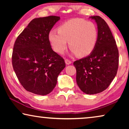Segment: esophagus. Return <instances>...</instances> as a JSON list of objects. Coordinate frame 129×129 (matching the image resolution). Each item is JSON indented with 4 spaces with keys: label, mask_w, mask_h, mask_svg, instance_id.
<instances>
[{
    "label": "esophagus",
    "mask_w": 129,
    "mask_h": 129,
    "mask_svg": "<svg viewBox=\"0 0 129 129\" xmlns=\"http://www.w3.org/2000/svg\"><path fill=\"white\" fill-rule=\"evenodd\" d=\"M65 63H66V64L67 65H69V64H71L72 61H70V60H69L66 59H65Z\"/></svg>",
    "instance_id": "obj_1"
}]
</instances>
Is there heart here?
I'll list each match as a JSON object with an SVG mask.
<instances>
[{
	"label": "heart",
	"mask_w": 129,
	"mask_h": 129,
	"mask_svg": "<svg viewBox=\"0 0 129 129\" xmlns=\"http://www.w3.org/2000/svg\"><path fill=\"white\" fill-rule=\"evenodd\" d=\"M49 41L54 52L63 54L69 45L72 54L80 56L93 52L98 39V30L94 23L82 19H73L59 26L58 30H51Z\"/></svg>",
	"instance_id": "heart-1"
}]
</instances>
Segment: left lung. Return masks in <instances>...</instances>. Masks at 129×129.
Listing matches in <instances>:
<instances>
[{
  "label": "left lung",
  "instance_id": "left-lung-1",
  "mask_svg": "<svg viewBox=\"0 0 129 129\" xmlns=\"http://www.w3.org/2000/svg\"><path fill=\"white\" fill-rule=\"evenodd\" d=\"M90 18L98 25V42L89 56L75 61L73 64L79 88L86 94H94L106 89L115 77L119 66V51L106 22L99 16Z\"/></svg>",
  "mask_w": 129,
  "mask_h": 129
}]
</instances>
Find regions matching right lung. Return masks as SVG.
Segmentation results:
<instances>
[{
  "label": "right lung",
  "mask_w": 129,
  "mask_h": 129,
  "mask_svg": "<svg viewBox=\"0 0 129 129\" xmlns=\"http://www.w3.org/2000/svg\"><path fill=\"white\" fill-rule=\"evenodd\" d=\"M60 17L33 19L14 44L12 65L20 84L36 94H48L66 66L64 59L52 50L48 36Z\"/></svg>",
  "instance_id": "right-lung-1"
}]
</instances>
